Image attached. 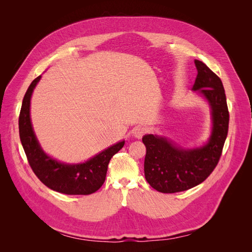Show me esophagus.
Masks as SVG:
<instances>
[{
	"mask_svg": "<svg viewBox=\"0 0 252 252\" xmlns=\"http://www.w3.org/2000/svg\"><path fill=\"white\" fill-rule=\"evenodd\" d=\"M146 128L145 127H142V126H138V127H135V128H133V130H132V134H133V136L134 138H136V139H141L142 136L146 133Z\"/></svg>",
	"mask_w": 252,
	"mask_h": 252,
	"instance_id": "1",
	"label": "esophagus"
}]
</instances>
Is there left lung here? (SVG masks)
I'll list each match as a JSON object with an SVG mask.
<instances>
[{
    "mask_svg": "<svg viewBox=\"0 0 252 252\" xmlns=\"http://www.w3.org/2000/svg\"><path fill=\"white\" fill-rule=\"evenodd\" d=\"M197 75L192 87L208 102L212 128L207 143L196 148H183L165 136L145 134V179L163 193L185 191L201 184L216 168L228 133V112L223 83L199 60H194Z\"/></svg>",
    "mask_w": 252,
    "mask_h": 252,
    "instance_id": "8db88e82",
    "label": "left lung"
}]
</instances>
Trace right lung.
I'll return each mask as SVG.
<instances>
[{
    "mask_svg": "<svg viewBox=\"0 0 252 252\" xmlns=\"http://www.w3.org/2000/svg\"><path fill=\"white\" fill-rule=\"evenodd\" d=\"M41 75L32 81L23 98L19 117V131L22 146L28 163L39 180L48 188L65 194H91L101 188L111 158L123 148L125 141L112 145L88 161L66 164L51 158L37 141L30 120V100Z\"/></svg>",
    "mask_w": 252,
    "mask_h": 252,
    "instance_id": "right-lung-1",
    "label": "right lung"
}]
</instances>
